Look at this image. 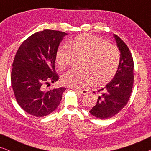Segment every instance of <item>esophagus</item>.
Masks as SVG:
<instances>
[{
    "label": "esophagus",
    "instance_id": "34e87169",
    "mask_svg": "<svg viewBox=\"0 0 151 151\" xmlns=\"http://www.w3.org/2000/svg\"><path fill=\"white\" fill-rule=\"evenodd\" d=\"M74 90H75L79 94L84 95V94L87 93V91H86V90H81V89H78V88H76V89H74Z\"/></svg>",
    "mask_w": 151,
    "mask_h": 151
}]
</instances>
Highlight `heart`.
Instances as JSON below:
<instances>
[{
  "instance_id": "1",
  "label": "heart",
  "mask_w": 151,
  "mask_h": 151,
  "mask_svg": "<svg viewBox=\"0 0 151 151\" xmlns=\"http://www.w3.org/2000/svg\"><path fill=\"white\" fill-rule=\"evenodd\" d=\"M80 69H71L64 73L63 83L81 88L110 80L116 73L119 53L114 45L93 35H80L60 46L55 53L58 67L64 69L71 65L75 56H81Z\"/></svg>"
}]
</instances>
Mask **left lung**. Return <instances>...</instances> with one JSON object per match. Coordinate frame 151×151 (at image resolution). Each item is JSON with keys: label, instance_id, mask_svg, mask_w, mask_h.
I'll return each mask as SVG.
<instances>
[{"label": "left lung", "instance_id": "left-lung-1", "mask_svg": "<svg viewBox=\"0 0 151 151\" xmlns=\"http://www.w3.org/2000/svg\"><path fill=\"white\" fill-rule=\"evenodd\" d=\"M119 55V63L114 77L98 91L97 103L89 113L97 118L109 119L118 113L127 104L133 85L134 63L129 47L113 34Z\"/></svg>", "mask_w": 151, "mask_h": 151}]
</instances>
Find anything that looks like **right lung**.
Returning <instances> with one entry per match:
<instances>
[{
	"label": "right lung",
	"instance_id": "right-lung-1",
	"mask_svg": "<svg viewBox=\"0 0 151 151\" xmlns=\"http://www.w3.org/2000/svg\"><path fill=\"white\" fill-rule=\"evenodd\" d=\"M67 34L49 29L35 33L16 52L12 64V85L18 104L29 114L46 116L60 102L66 88L45 90L44 84L58 80L55 71V53Z\"/></svg>",
	"mask_w": 151,
	"mask_h": 151
}]
</instances>
